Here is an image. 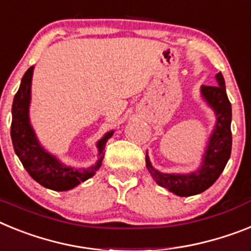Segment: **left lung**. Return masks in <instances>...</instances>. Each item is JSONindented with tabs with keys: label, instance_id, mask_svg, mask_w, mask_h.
Wrapping results in <instances>:
<instances>
[{
	"label": "left lung",
	"instance_id": "1",
	"mask_svg": "<svg viewBox=\"0 0 251 251\" xmlns=\"http://www.w3.org/2000/svg\"><path fill=\"white\" fill-rule=\"evenodd\" d=\"M216 86H201V97L216 116L215 127L211 132L202 155L201 165L191 173H163L151 165L147 152V168L152 179L163 188L180 197H189L206 191L216 182L225 169L231 154V103L226 95L224 75L216 74Z\"/></svg>",
	"mask_w": 251,
	"mask_h": 251
}]
</instances>
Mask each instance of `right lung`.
<instances>
[{
  "mask_svg": "<svg viewBox=\"0 0 251 251\" xmlns=\"http://www.w3.org/2000/svg\"><path fill=\"white\" fill-rule=\"evenodd\" d=\"M34 65L30 67L21 79L20 88L14 97L12 103V123L11 139L15 152L23 163L26 172L34 180L45 188L53 191H69L84 180L89 179L102 165L104 147L113 135V130L97 141L99 160L88 168H74L65 165L55 155L44 149L36 138L30 123V102H31V80Z\"/></svg>",
  "mask_w": 251,
  "mask_h": 251,
  "instance_id": "right-lung-1",
  "label": "right lung"
}]
</instances>
